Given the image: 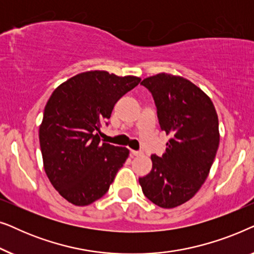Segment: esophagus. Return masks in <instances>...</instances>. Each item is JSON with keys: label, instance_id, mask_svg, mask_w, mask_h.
Listing matches in <instances>:
<instances>
[{"label": "esophagus", "instance_id": "esophagus-1", "mask_svg": "<svg viewBox=\"0 0 254 254\" xmlns=\"http://www.w3.org/2000/svg\"><path fill=\"white\" fill-rule=\"evenodd\" d=\"M130 152H131V155H133V156H142V155H143V151H142V150H131Z\"/></svg>", "mask_w": 254, "mask_h": 254}]
</instances>
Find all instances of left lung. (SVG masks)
Here are the masks:
<instances>
[{
    "mask_svg": "<svg viewBox=\"0 0 254 254\" xmlns=\"http://www.w3.org/2000/svg\"><path fill=\"white\" fill-rule=\"evenodd\" d=\"M141 85L151 93L161 129L171 138L164 154L151 155V171L138 183L152 203L175 208L207 179L220 143L217 114L209 97L186 78L158 74Z\"/></svg>",
    "mask_w": 254,
    "mask_h": 254,
    "instance_id": "left-lung-1",
    "label": "left lung"
}]
</instances>
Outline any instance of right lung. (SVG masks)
Masks as SVG:
<instances>
[{"label": "right lung", "instance_id": "right-lung-1", "mask_svg": "<svg viewBox=\"0 0 254 254\" xmlns=\"http://www.w3.org/2000/svg\"><path fill=\"white\" fill-rule=\"evenodd\" d=\"M141 78L86 71L54 90L39 129L45 172L69 202L88 206L105 195L128 157L127 148L102 143L113 107Z\"/></svg>", "mask_w": 254, "mask_h": 254}]
</instances>
